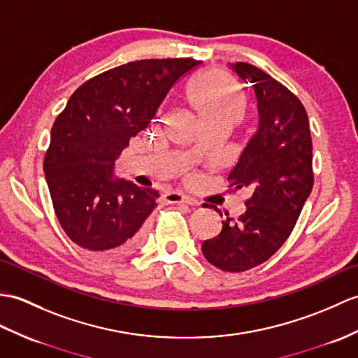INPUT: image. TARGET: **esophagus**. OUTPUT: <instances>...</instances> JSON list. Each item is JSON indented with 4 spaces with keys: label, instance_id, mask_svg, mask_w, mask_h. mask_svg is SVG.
Listing matches in <instances>:
<instances>
[{
    "label": "esophagus",
    "instance_id": "34e87169",
    "mask_svg": "<svg viewBox=\"0 0 358 358\" xmlns=\"http://www.w3.org/2000/svg\"><path fill=\"white\" fill-rule=\"evenodd\" d=\"M164 199H166V203H169V204H181V203L196 204V201H194L192 198H189L181 192H168L164 195Z\"/></svg>",
    "mask_w": 358,
    "mask_h": 358
}]
</instances>
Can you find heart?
<instances>
[{
	"label": "heart",
	"instance_id": "1",
	"mask_svg": "<svg viewBox=\"0 0 358 358\" xmlns=\"http://www.w3.org/2000/svg\"><path fill=\"white\" fill-rule=\"evenodd\" d=\"M187 101L201 120L226 119L238 122L245 111V93L227 73L209 70L190 82Z\"/></svg>",
	"mask_w": 358,
	"mask_h": 358
}]
</instances>
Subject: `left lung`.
<instances>
[{"label": "left lung", "instance_id": "obj_1", "mask_svg": "<svg viewBox=\"0 0 358 358\" xmlns=\"http://www.w3.org/2000/svg\"><path fill=\"white\" fill-rule=\"evenodd\" d=\"M231 69L255 90L259 127L227 180L252 196L238 218L227 213L220 235L204 241L201 250L217 268L239 273L270 259L292 235L314 173L310 122L297 96L252 64Z\"/></svg>", "mask_w": 358, "mask_h": 358}]
</instances>
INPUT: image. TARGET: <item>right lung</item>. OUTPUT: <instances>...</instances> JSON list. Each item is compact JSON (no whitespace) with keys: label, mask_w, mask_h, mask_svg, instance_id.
<instances>
[{"label":"right lung","mask_w":358,"mask_h":358,"mask_svg":"<svg viewBox=\"0 0 358 358\" xmlns=\"http://www.w3.org/2000/svg\"><path fill=\"white\" fill-rule=\"evenodd\" d=\"M201 61L141 59L88 79L57 115L44 159L55 213L74 244L99 257L140 245L159 192L114 177V163L169 90Z\"/></svg>","instance_id":"1"}]
</instances>
